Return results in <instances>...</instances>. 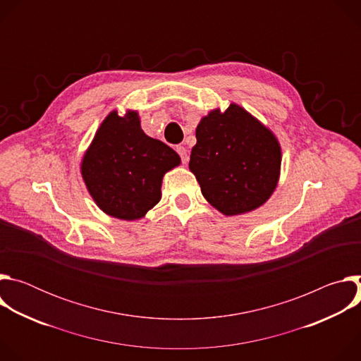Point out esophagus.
Listing matches in <instances>:
<instances>
[{
    "label": "esophagus",
    "instance_id": "obj_1",
    "mask_svg": "<svg viewBox=\"0 0 361 361\" xmlns=\"http://www.w3.org/2000/svg\"><path fill=\"white\" fill-rule=\"evenodd\" d=\"M177 152H178V156L181 157V161L185 164L187 161H188V152H187V149L183 147V145H177Z\"/></svg>",
    "mask_w": 361,
    "mask_h": 361
}]
</instances>
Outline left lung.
I'll list each match as a JSON object with an SVG mask.
<instances>
[{
  "label": "left lung",
  "instance_id": "1",
  "mask_svg": "<svg viewBox=\"0 0 361 361\" xmlns=\"http://www.w3.org/2000/svg\"><path fill=\"white\" fill-rule=\"evenodd\" d=\"M190 170L204 198L226 216L248 213L273 194L281 164L274 134L237 104L212 111L195 130Z\"/></svg>",
  "mask_w": 361,
  "mask_h": 361
}]
</instances>
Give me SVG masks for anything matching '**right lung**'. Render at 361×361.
Wrapping results in <instances>:
<instances>
[{"label": "right lung", "mask_w": 361, "mask_h": 361, "mask_svg": "<svg viewBox=\"0 0 361 361\" xmlns=\"http://www.w3.org/2000/svg\"><path fill=\"white\" fill-rule=\"evenodd\" d=\"M180 156L148 137L135 111H113L99 126L81 164L85 185L98 207L111 217L137 220L161 198L163 176Z\"/></svg>", "instance_id": "right-lung-1"}]
</instances>
